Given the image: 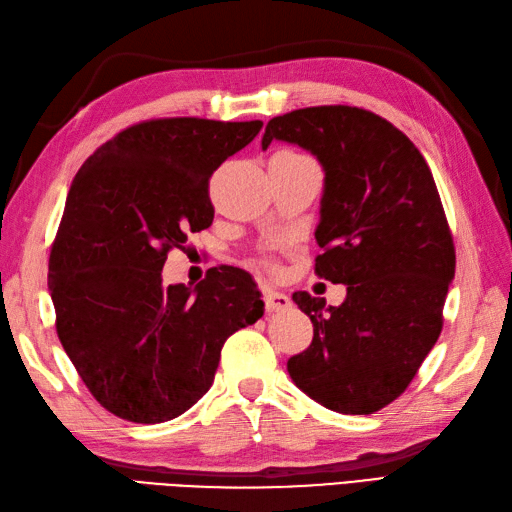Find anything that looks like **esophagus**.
<instances>
[{
  "instance_id": "obj_1",
  "label": "esophagus",
  "mask_w": 512,
  "mask_h": 512,
  "mask_svg": "<svg viewBox=\"0 0 512 512\" xmlns=\"http://www.w3.org/2000/svg\"><path fill=\"white\" fill-rule=\"evenodd\" d=\"M262 299H265L267 312H286V310H290V299L284 293H278V290H273V288H267L265 295H262Z\"/></svg>"
}]
</instances>
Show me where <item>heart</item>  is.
<instances>
[{"mask_svg": "<svg viewBox=\"0 0 512 512\" xmlns=\"http://www.w3.org/2000/svg\"><path fill=\"white\" fill-rule=\"evenodd\" d=\"M265 265H267V267H269V269H273V265H271V262H265Z\"/></svg>", "mask_w": 512, "mask_h": 512, "instance_id": "obj_1", "label": "heart"}]
</instances>
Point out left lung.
I'll list each match as a JSON object with an SVG mask.
<instances>
[{
    "instance_id": "left-lung-1",
    "label": "left lung",
    "mask_w": 512,
    "mask_h": 512,
    "mask_svg": "<svg viewBox=\"0 0 512 512\" xmlns=\"http://www.w3.org/2000/svg\"><path fill=\"white\" fill-rule=\"evenodd\" d=\"M273 140L321 161L314 271L347 284L338 308L293 295L314 336L288 375L323 407L368 416L407 390L444 325L457 256L437 185L409 137L368 109H295L267 122L262 148Z\"/></svg>"
}]
</instances>
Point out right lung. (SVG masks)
Listing matches in <instances>:
<instances>
[{
  "mask_svg": "<svg viewBox=\"0 0 512 512\" xmlns=\"http://www.w3.org/2000/svg\"><path fill=\"white\" fill-rule=\"evenodd\" d=\"M260 120L157 118L94 150L68 189L49 256L55 329L90 394L114 416L168 422L209 392L224 342L265 303L252 275L215 269L165 286L168 252L213 224V172Z\"/></svg>",
  "mask_w": 512,
  "mask_h": 512,
  "instance_id": "obj_1",
  "label": "right lung"
}]
</instances>
